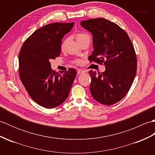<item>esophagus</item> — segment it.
<instances>
[{
  "label": "esophagus",
  "mask_w": 155,
  "mask_h": 155,
  "mask_svg": "<svg viewBox=\"0 0 155 155\" xmlns=\"http://www.w3.org/2000/svg\"><path fill=\"white\" fill-rule=\"evenodd\" d=\"M77 72L78 74H83L84 71L83 70H81V69H78V70L77 71Z\"/></svg>",
  "instance_id": "1"
}]
</instances>
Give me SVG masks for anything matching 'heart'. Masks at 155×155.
Masks as SVG:
<instances>
[{
  "label": "heart",
  "mask_w": 155,
  "mask_h": 155,
  "mask_svg": "<svg viewBox=\"0 0 155 155\" xmlns=\"http://www.w3.org/2000/svg\"><path fill=\"white\" fill-rule=\"evenodd\" d=\"M87 36H88V35L85 34V33H77V35H76V38H77V41L79 40V39H81L85 37H87ZM75 63H79L80 62V61L79 60H76L74 61Z\"/></svg>",
  "instance_id": "heart-1"
}]
</instances>
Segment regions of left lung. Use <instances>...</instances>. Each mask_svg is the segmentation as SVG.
<instances>
[{
    "label": "left lung",
    "instance_id": "obj_1",
    "mask_svg": "<svg viewBox=\"0 0 155 155\" xmlns=\"http://www.w3.org/2000/svg\"><path fill=\"white\" fill-rule=\"evenodd\" d=\"M82 27L93 35L94 51L91 62L105 66V71L88 72L91 95L98 103L112 105L126 96L135 77L137 56L127 33L114 22L103 18L81 22Z\"/></svg>",
    "mask_w": 155,
    "mask_h": 155
}]
</instances>
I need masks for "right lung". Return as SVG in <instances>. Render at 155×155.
Segmentation results:
<instances>
[{"label": "right lung", "mask_w": 155, "mask_h": 155, "mask_svg": "<svg viewBox=\"0 0 155 155\" xmlns=\"http://www.w3.org/2000/svg\"><path fill=\"white\" fill-rule=\"evenodd\" d=\"M74 22H54L42 27L26 39L19 52V77L29 96L38 104L52 108L67 99L77 72L57 73L50 61L60 56L62 38Z\"/></svg>", "instance_id": "right-lung-1"}]
</instances>
